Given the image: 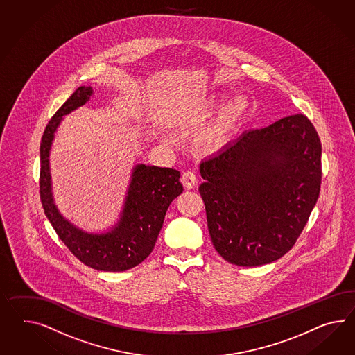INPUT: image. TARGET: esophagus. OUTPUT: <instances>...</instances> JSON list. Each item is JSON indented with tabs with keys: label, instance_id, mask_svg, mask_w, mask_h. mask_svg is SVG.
<instances>
[{
	"label": "esophagus",
	"instance_id": "34e87169",
	"mask_svg": "<svg viewBox=\"0 0 355 355\" xmlns=\"http://www.w3.org/2000/svg\"><path fill=\"white\" fill-rule=\"evenodd\" d=\"M181 182L183 183V186L186 187V189H192V187H195L196 186V175H195V173L191 172V171H187V172H184L182 174V178H181Z\"/></svg>",
	"mask_w": 355,
	"mask_h": 355
}]
</instances>
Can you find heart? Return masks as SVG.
Segmentation results:
<instances>
[{"label":"heart","mask_w":355,"mask_h":355,"mask_svg":"<svg viewBox=\"0 0 355 355\" xmlns=\"http://www.w3.org/2000/svg\"><path fill=\"white\" fill-rule=\"evenodd\" d=\"M226 93H211L207 98H204L200 105L198 107V111L200 115L208 116L220 110V114L214 123L208 128V130L204 133L202 138V146L205 150L211 153H217L222 148H225L230 144L232 138L235 137L236 130L239 129L244 117L250 111V99L244 94L231 98L227 105L224 103L227 101Z\"/></svg>","instance_id":"obj_1"}]
</instances>
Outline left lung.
<instances>
[{"label":"left lung","instance_id":"1","mask_svg":"<svg viewBox=\"0 0 355 355\" xmlns=\"http://www.w3.org/2000/svg\"><path fill=\"white\" fill-rule=\"evenodd\" d=\"M320 157L315 128L297 114L244 132L202 160L199 192L222 259L261 266L295 245L319 198Z\"/></svg>","mask_w":355,"mask_h":355}]
</instances>
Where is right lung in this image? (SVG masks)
Segmentation results:
<instances>
[{
  "label": "right lung",
  "mask_w": 355,
  "mask_h": 355,
  "mask_svg": "<svg viewBox=\"0 0 355 355\" xmlns=\"http://www.w3.org/2000/svg\"><path fill=\"white\" fill-rule=\"evenodd\" d=\"M92 96V87H77L46 125L40 146V196L51 226L77 259L99 271H125L139 265L153 252L168 207L182 193L181 173L172 168L137 164L120 218L105 232H87L63 217L53 196L50 150L63 116L85 105Z\"/></svg>",
  "instance_id": "obj_1"
}]
</instances>
